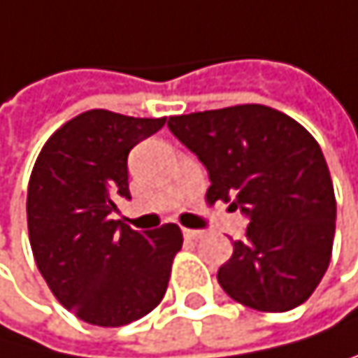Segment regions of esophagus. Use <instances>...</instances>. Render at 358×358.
Segmentation results:
<instances>
[{"label":"esophagus","instance_id":"34e87169","mask_svg":"<svg viewBox=\"0 0 358 358\" xmlns=\"http://www.w3.org/2000/svg\"><path fill=\"white\" fill-rule=\"evenodd\" d=\"M182 234H185L187 240H199L203 236V231H199V229H185Z\"/></svg>","mask_w":358,"mask_h":358}]
</instances>
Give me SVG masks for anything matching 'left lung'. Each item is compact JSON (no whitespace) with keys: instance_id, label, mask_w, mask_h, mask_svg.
Here are the masks:
<instances>
[{"instance_id":"1","label":"left lung","mask_w":358,"mask_h":358,"mask_svg":"<svg viewBox=\"0 0 358 358\" xmlns=\"http://www.w3.org/2000/svg\"><path fill=\"white\" fill-rule=\"evenodd\" d=\"M169 131L206 165L208 203L248 216L246 240L216 278L259 312H287L318 287L334 248L336 195L318 142L291 116L246 103L169 116Z\"/></svg>"}]
</instances>
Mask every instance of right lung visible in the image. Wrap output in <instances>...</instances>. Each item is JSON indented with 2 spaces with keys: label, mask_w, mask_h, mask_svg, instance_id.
Instances as JSON below:
<instances>
[{
  "label": "right lung",
  "mask_w": 358,
  "mask_h": 358,
  "mask_svg": "<svg viewBox=\"0 0 358 358\" xmlns=\"http://www.w3.org/2000/svg\"><path fill=\"white\" fill-rule=\"evenodd\" d=\"M165 118L89 110L44 144L27 189L29 242L63 308L97 327H122L152 312L182 248L180 227L134 231L114 220L129 195L127 157Z\"/></svg>",
  "instance_id": "1"
}]
</instances>
